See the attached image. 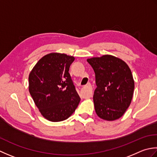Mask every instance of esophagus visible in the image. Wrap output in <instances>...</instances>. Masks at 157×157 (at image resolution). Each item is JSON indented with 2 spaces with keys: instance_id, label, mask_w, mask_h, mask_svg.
Wrapping results in <instances>:
<instances>
[{
  "instance_id": "obj_1",
  "label": "esophagus",
  "mask_w": 157,
  "mask_h": 157,
  "mask_svg": "<svg viewBox=\"0 0 157 157\" xmlns=\"http://www.w3.org/2000/svg\"><path fill=\"white\" fill-rule=\"evenodd\" d=\"M84 88H86V89H88V91H89L88 96L89 97H91L92 96V86L91 85V83L90 82H88L87 84L85 86Z\"/></svg>"
}]
</instances>
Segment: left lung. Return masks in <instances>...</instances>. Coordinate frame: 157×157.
Segmentation results:
<instances>
[{
    "label": "left lung",
    "mask_w": 157,
    "mask_h": 157,
    "mask_svg": "<svg viewBox=\"0 0 157 157\" xmlns=\"http://www.w3.org/2000/svg\"><path fill=\"white\" fill-rule=\"evenodd\" d=\"M87 62L95 75V113L105 121L119 119L129 108L133 95L134 81L130 68L124 61L110 55L92 57Z\"/></svg>",
    "instance_id": "obj_1"
}]
</instances>
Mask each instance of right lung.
I'll return each mask as SVG.
<instances>
[{"label":"right lung","instance_id":"add662e5","mask_svg":"<svg viewBox=\"0 0 157 157\" xmlns=\"http://www.w3.org/2000/svg\"><path fill=\"white\" fill-rule=\"evenodd\" d=\"M74 60L64 53L47 54L30 73V94L41 114L50 121L68 119L81 100L68 72Z\"/></svg>","mask_w":157,"mask_h":157}]
</instances>
